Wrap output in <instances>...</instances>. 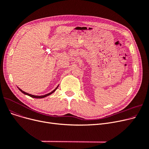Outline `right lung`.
Segmentation results:
<instances>
[{"mask_svg": "<svg viewBox=\"0 0 149 149\" xmlns=\"http://www.w3.org/2000/svg\"><path fill=\"white\" fill-rule=\"evenodd\" d=\"M58 86L54 90H53L51 92H50V93H48V94H46V95H41V96H37V95H31V94H29V93H26V92H24V91H23L22 89H20V88H19V89L23 93H24V94H25V95H28V96H29V97H32V98H45V97H47V96H48V95H51V94H52V93H54L55 91H56V90L58 88Z\"/></svg>", "mask_w": 149, "mask_h": 149, "instance_id": "1", "label": "right lung"}]
</instances>
